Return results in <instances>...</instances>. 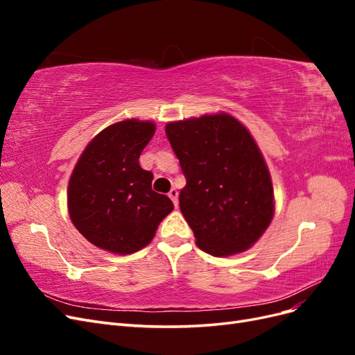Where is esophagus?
<instances>
[{
    "instance_id": "34e87169",
    "label": "esophagus",
    "mask_w": 355,
    "mask_h": 355,
    "mask_svg": "<svg viewBox=\"0 0 355 355\" xmlns=\"http://www.w3.org/2000/svg\"><path fill=\"white\" fill-rule=\"evenodd\" d=\"M178 196H179V192H178V189H175V188H171L170 189V192H168V197L171 198V201H173V204L175 206L178 207Z\"/></svg>"
}]
</instances>
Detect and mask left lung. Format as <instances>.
Wrapping results in <instances>:
<instances>
[{
  "instance_id": "1",
  "label": "left lung",
  "mask_w": 355,
  "mask_h": 355,
  "mask_svg": "<svg viewBox=\"0 0 355 355\" xmlns=\"http://www.w3.org/2000/svg\"><path fill=\"white\" fill-rule=\"evenodd\" d=\"M166 135L187 178L179 206L196 244L213 256L249 249L275 207L270 170L249 130L219 112L171 121Z\"/></svg>"
}]
</instances>
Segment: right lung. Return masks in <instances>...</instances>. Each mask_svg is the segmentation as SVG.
Segmentation results:
<instances>
[{
	"mask_svg": "<svg viewBox=\"0 0 355 355\" xmlns=\"http://www.w3.org/2000/svg\"><path fill=\"white\" fill-rule=\"evenodd\" d=\"M155 133L136 118L111 124L85 146L68 185V211L84 239L115 254H130L153 241L173 202L153 191L151 171L139 157Z\"/></svg>",
	"mask_w": 355,
	"mask_h": 355,
	"instance_id": "add662e5",
	"label": "right lung"
}]
</instances>
